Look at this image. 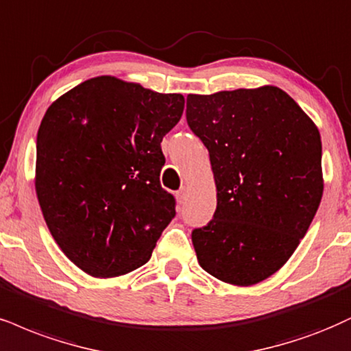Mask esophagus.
<instances>
[{
    "mask_svg": "<svg viewBox=\"0 0 351 351\" xmlns=\"http://www.w3.org/2000/svg\"><path fill=\"white\" fill-rule=\"evenodd\" d=\"M187 193H189L187 187H182L179 190V192L176 193V197H177V200H179V203H184L185 200H187Z\"/></svg>",
    "mask_w": 351,
    "mask_h": 351,
    "instance_id": "obj_1",
    "label": "esophagus"
}]
</instances>
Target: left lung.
Segmentation results:
<instances>
[{
    "mask_svg": "<svg viewBox=\"0 0 351 351\" xmlns=\"http://www.w3.org/2000/svg\"><path fill=\"white\" fill-rule=\"evenodd\" d=\"M185 115L210 153L218 202L192 231L198 263L224 283H261L287 263L319 208V130L275 86L189 94Z\"/></svg>",
    "mask_w": 351,
    "mask_h": 351,
    "instance_id": "obj_1",
    "label": "left lung"
}]
</instances>
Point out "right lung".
Returning a JSON list of instances; mask_svg holds the SVG:
<instances>
[{
  "label": "right lung",
  "mask_w": 351,
  "mask_h": 351,
  "mask_svg": "<svg viewBox=\"0 0 351 351\" xmlns=\"http://www.w3.org/2000/svg\"><path fill=\"white\" fill-rule=\"evenodd\" d=\"M182 94L97 76L49 107L37 133L36 192L51 236L96 278L145 265L172 218L159 182L161 141L180 120Z\"/></svg>",
  "instance_id": "add662e5"
}]
</instances>
